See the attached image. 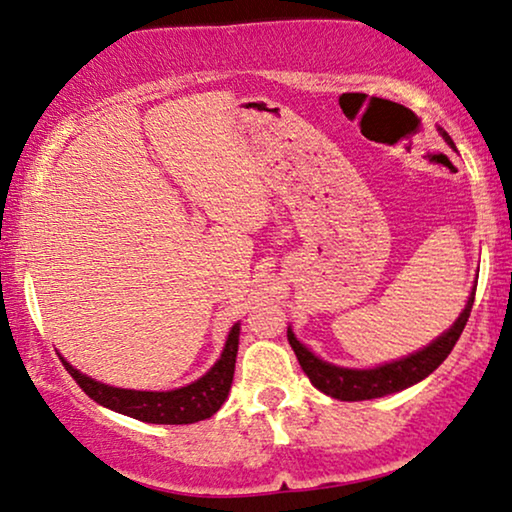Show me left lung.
<instances>
[{
	"label": "left lung",
	"mask_w": 512,
	"mask_h": 512,
	"mask_svg": "<svg viewBox=\"0 0 512 512\" xmlns=\"http://www.w3.org/2000/svg\"><path fill=\"white\" fill-rule=\"evenodd\" d=\"M443 139L455 148V143L443 132ZM475 292H471L466 308L459 315L455 325H452L445 334L436 338L434 343H429L427 348L413 352V355L397 359V362L376 366V369H343V366H334L329 362H322L320 357H315L304 343L297 341L292 329H287V341H290L294 355H297L301 369L308 376V380L318 387L320 392H325L327 397L341 399V401H366V399H378L385 394H394L406 390V387L420 383L434 373L438 366L445 362V357L450 355L455 343L462 336V331L469 322L471 308H473Z\"/></svg>",
	"instance_id": "left-lung-1"
}]
</instances>
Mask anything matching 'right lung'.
Wrapping results in <instances>:
<instances>
[{
	"label": "right lung",
	"mask_w": 512,
	"mask_h": 512,
	"mask_svg": "<svg viewBox=\"0 0 512 512\" xmlns=\"http://www.w3.org/2000/svg\"><path fill=\"white\" fill-rule=\"evenodd\" d=\"M239 331V322H236L227 336L225 350H222L220 359L213 364V369L206 376L171 392L120 390V387L97 383V380L83 376L67 359H60L64 369L69 371V376L78 383V387L90 399H95L99 406H106L115 410V413L129 415L134 420L150 424H192L218 413L222 403H225L234 380L236 352H239Z\"/></svg>",
	"instance_id": "add662e5"
}]
</instances>
